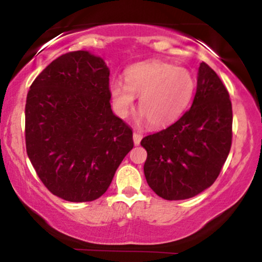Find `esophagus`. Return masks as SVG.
<instances>
[{
	"label": "esophagus",
	"mask_w": 262,
	"mask_h": 262,
	"mask_svg": "<svg viewBox=\"0 0 262 262\" xmlns=\"http://www.w3.org/2000/svg\"><path fill=\"white\" fill-rule=\"evenodd\" d=\"M141 138H143V135H141L140 133H138V132H134V134H133V140H134L135 145H139Z\"/></svg>",
	"instance_id": "34e87169"
}]
</instances>
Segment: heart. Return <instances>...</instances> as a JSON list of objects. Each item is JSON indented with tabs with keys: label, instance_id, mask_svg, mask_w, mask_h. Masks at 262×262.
Listing matches in <instances>:
<instances>
[{
	"label": "heart",
	"instance_id": "b5f03b06",
	"mask_svg": "<svg viewBox=\"0 0 262 262\" xmlns=\"http://www.w3.org/2000/svg\"><path fill=\"white\" fill-rule=\"evenodd\" d=\"M125 85L113 81L110 95L116 112L124 117L140 97L139 112L150 125L164 127L185 112L194 91V80L183 68L159 60L135 64L125 71Z\"/></svg>",
	"mask_w": 262,
	"mask_h": 262
}]
</instances>
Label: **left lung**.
<instances>
[{
	"mask_svg": "<svg viewBox=\"0 0 262 262\" xmlns=\"http://www.w3.org/2000/svg\"><path fill=\"white\" fill-rule=\"evenodd\" d=\"M229 93L206 62L198 69L192 106L179 121L143 138L148 152L144 175L150 188L167 201L197 196L214 183L231 146Z\"/></svg>",
	"mask_w": 262,
	"mask_h": 262,
	"instance_id": "obj_1",
	"label": "left lung"
}]
</instances>
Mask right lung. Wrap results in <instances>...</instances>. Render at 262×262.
Returning <instances> with one entry per match:
<instances>
[{
    "label": "right lung",
    "mask_w": 262,
    "mask_h": 262,
    "mask_svg": "<svg viewBox=\"0 0 262 262\" xmlns=\"http://www.w3.org/2000/svg\"><path fill=\"white\" fill-rule=\"evenodd\" d=\"M110 69L77 50L50 62L26 102V149L44 186L69 202H91L133 149V132L111 108Z\"/></svg>",
    "instance_id": "add662e5"
}]
</instances>
